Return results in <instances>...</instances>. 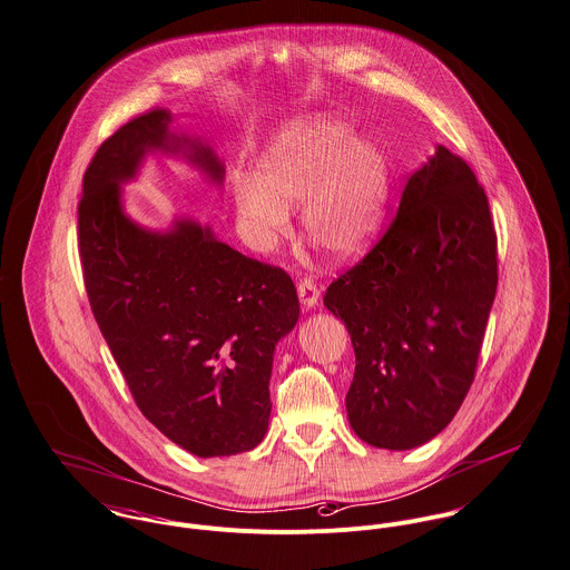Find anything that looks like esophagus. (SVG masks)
<instances>
[{
  "label": "esophagus",
  "mask_w": 570,
  "mask_h": 570,
  "mask_svg": "<svg viewBox=\"0 0 570 570\" xmlns=\"http://www.w3.org/2000/svg\"><path fill=\"white\" fill-rule=\"evenodd\" d=\"M297 295H299V302H302V306H304L306 311L315 308L317 302H320V288H317V284L311 282V279H302V282L297 284Z\"/></svg>",
  "instance_id": "34e87169"
}]
</instances>
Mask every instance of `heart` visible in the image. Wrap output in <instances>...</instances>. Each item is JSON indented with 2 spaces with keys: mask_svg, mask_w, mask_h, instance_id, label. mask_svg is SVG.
Here are the masks:
<instances>
[{
  "mask_svg": "<svg viewBox=\"0 0 570 570\" xmlns=\"http://www.w3.org/2000/svg\"><path fill=\"white\" fill-rule=\"evenodd\" d=\"M391 199L389 155L337 117L288 124L257 161L233 179L239 222L273 246L288 233V206H304L308 239L335 262H355L377 242Z\"/></svg>",
  "mask_w": 570,
  "mask_h": 570,
  "instance_id": "b5f03b06",
  "label": "heart"
}]
</instances>
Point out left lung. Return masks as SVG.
<instances>
[{
  "instance_id": "obj_1",
  "label": "left lung",
  "mask_w": 570,
  "mask_h": 570,
  "mask_svg": "<svg viewBox=\"0 0 570 570\" xmlns=\"http://www.w3.org/2000/svg\"><path fill=\"white\" fill-rule=\"evenodd\" d=\"M498 291V237L471 166L438 146L402 193L375 248L337 277L324 306L355 348L351 429L371 446L409 451L460 411Z\"/></svg>"
}]
</instances>
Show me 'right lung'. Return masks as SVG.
I'll list each match as a JSON object with an SVG mask.
<instances>
[{
  "label": "right lung",
  "mask_w": 570,
  "mask_h": 570,
  "mask_svg": "<svg viewBox=\"0 0 570 570\" xmlns=\"http://www.w3.org/2000/svg\"><path fill=\"white\" fill-rule=\"evenodd\" d=\"M155 108L95 153L79 202V255L97 326L144 417L197 458L253 451L268 431L275 346L299 320L293 279L219 242L208 224L166 230L124 208L148 153L222 186L224 161Z\"/></svg>",
  "instance_id": "add662e5"
}]
</instances>
